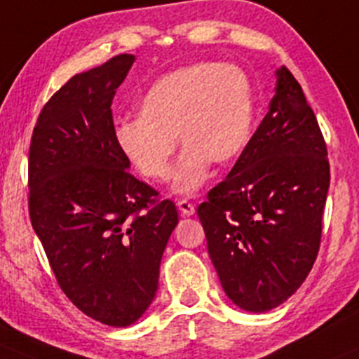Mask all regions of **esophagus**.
Wrapping results in <instances>:
<instances>
[{
	"label": "esophagus",
	"mask_w": 359,
	"mask_h": 359,
	"mask_svg": "<svg viewBox=\"0 0 359 359\" xmlns=\"http://www.w3.org/2000/svg\"><path fill=\"white\" fill-rule=\"evenodd\" d=\"M176 205H178L180 212L183 214V216H194V214H195L194 202L187 201V198H180V201L176 202Z\"/></svg>",
	"instance_id": "esophagus-1"
}]
</instances>
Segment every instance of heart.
Segmentation results:
<instances>
[{"label": "heart", "mask_w": 359, "mask_h": 359, "mask_svg": "<svg viewBox=\"0 0 359 359\" xmlns=\"http://www.w3.org/2000/svg\"><path fill=\"white\" fill-rule=\"evenodd\" d=\"M254 121L252 83L235 64H194L155 81L138 103V119L123 121L116 140L126 161L149 181L171 175L176 138L184 152L175 190L191 194L210 162L231 165L249 143Z\"/></svg>", "instance_id": "b5f03b06"}]
</instances>
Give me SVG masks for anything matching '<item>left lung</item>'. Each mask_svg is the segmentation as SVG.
Segmentation results:
<instances>
[{
  "label": "left lung",
  "instance_id": "obj_1",
  "mask_svg": "<svg viewBox=\"0 0 359 359\" xmlns=\"http://www.w3.org/2000/svg\"><path fill=\"white\" fill-rule=\"evenodd\" d=\"M259 128L197 214L228 297L276 308L315 264L330 187L327 143L301 84L283 65Z\"/></svg>",
  "mask_w": 359,
  "mask_h": 359
}]
</instances>
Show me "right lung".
<instances>
[{
	"instance_id": "1",
	"label": "right lung",
	"mask_w": 359,
	"mask_h": 359,
	"mask_svg": "<svg viewBox=\"0 0 359 359\" xmlns=\"http://www.w3.org/2000/svg\"><path fill=\"white\" fill-rule=\"evenodd\" d=\"M135 57L76 74L46 103L29 147V217L58 285L84 315L135 323L157 292L178 224L175 202L136 180L116 140L112 100Z\"/></svg>"
}]
</instances>
